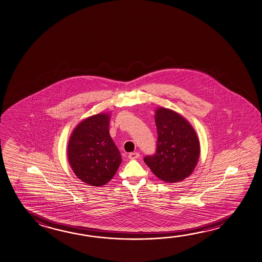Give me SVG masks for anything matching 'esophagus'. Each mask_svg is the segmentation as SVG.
<instances>
[{"mask_svg": "<svg viewBox=\"0 0 262 262\" xmlns=\"http://www.w3.org/2000/svg\"><path fill=\"white\" fill-rule=\"evenodd\" d=\"M140 157V154L137 152V151H135V152H130L129 155V158L130 160H134V159H137Z\"/></svg>", "mask_w": 262, "mask_h": 262, "instance_id": "obj_1", "label": "esophagus"}]
</instances>
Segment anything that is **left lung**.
Segmentation results:
<instances>
[{"label":"left lung","mask_w":262,"mask_h":262,"mask_svg":"<svg viewBox=\"0 0 262 262\" xmlns=\"http://www.w3.org/2000/svg\"><path fill=\"white\" fill-rule=\"evenodd\" d=\"M156 152L143 160L158 179L179 182L192 173L200 156V142L192 126L177 112L156 111Z\"/></svg>","instance_id":"8db88e82"}]
</instances>
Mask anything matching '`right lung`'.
Listing matches in <instances>:
<instances>
[{"label":"right lung","instance_id":"1","mask_svg":"<svg viewBox=\"0 0 262 262\" xmlns=\"http://www.w3.org/2000/svg\"><path fill=\"white\" fill-rule=\"evenodd\" d=\"M110 116L97 114L74 129L68 143V159L84 183L100 187L111 180L121 163L120 151L110 135Z\"/></svg>","mask_w":262,"mask_h":262}]
</instances>
